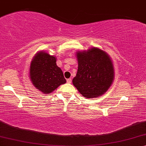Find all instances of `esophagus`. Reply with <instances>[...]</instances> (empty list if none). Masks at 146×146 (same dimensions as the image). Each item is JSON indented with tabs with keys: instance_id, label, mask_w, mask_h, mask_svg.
<instances>
[{
	"instance_id": "obj_1",
	"label": "esophagus",
	"mask_w": 146,
	"mask_h": 146,
	"mask_svg": "<svg viewBox=\"0 0 146 146\" xmlns=\"http://www.w3.org/2000/svg\"><path fill=\"white\" fill-rule=\"evenodd\" d=\"M67 82H68V83H71V82H72V79L71 78L67 79Z\"/></svg>"
}]
</instances>
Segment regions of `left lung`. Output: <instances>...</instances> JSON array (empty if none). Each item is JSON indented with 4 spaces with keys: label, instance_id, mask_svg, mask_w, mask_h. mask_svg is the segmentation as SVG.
<instances>
[{
    "label": "left lung",
    "instance_id": "8db88e82",
    "mask_svg": "<svg viewBox=\"0 0 146 146\" xmlns=\"http://www.w3.org/2000/svg\"><path fill=\"white\" fill-rule=\"evenodd\" d=\"M76 55L78 67L72 80L74 86L84 98H98L104 94L114 78V66L108 54L92 47L78 51Z\"/></svg>",
    "mask_w": 146,
    "mask_h": 146
}]
</instances>
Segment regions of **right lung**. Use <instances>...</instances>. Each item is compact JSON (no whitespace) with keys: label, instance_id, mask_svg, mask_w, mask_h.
<instances>
[{"label":"right lung","instance_id":"obj_1","mask_svg":"<svg viewBox=\"0 0 146 146\" xmlns=\"http://www.w3.org/2000/svg\"><path fill=\"white\" fill-rule=\"evenodd\" d=\"M56 59L53 55L39 51L30 64V80L33 85L44 94H49L66 82L62 70L57 66Z\"/></svg>","mask_w":146,"mask_h":146}]
</instances>
